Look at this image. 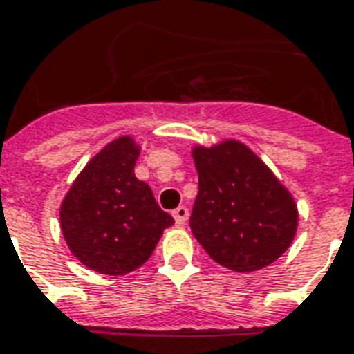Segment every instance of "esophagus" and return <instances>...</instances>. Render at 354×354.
Returning a JSON list of instances; mask_svg holds the SVG:
<instances>
[{
	"mask_svg": "<svg viewBox=\"0 0 354 354\" xmlns=\"http://www.w3.org/2000/svg\"><path fill=\"white\" fill-rule=\"evenodd\" d=\"M172 217L176 221L178 226L185 225V221L189 219V209L185 206H178L174 212H172Z\"/></svg>",
	"mask_w": 354,
	"mask_h": 354,
	"instance_id": "1",
	"label": "esophagus"
}]
</instances>
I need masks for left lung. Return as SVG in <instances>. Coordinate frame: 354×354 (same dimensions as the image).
I'll use <instances>...</instances> for the list:
<instances>
[{
    "mask_svg": "<svg viewBox=\"0 0 354 354\" xmlns=\"http://www.w3.org/2000/svg\"><path fill=\"white\" fill-rule=\"evenodd\" d=\"M193 159L198 195L189 225L209 258L236 273L279 260L295 237L299 212L271 169L234 139L195 147Z\"/></svg>",
    "mask_w": 354,
    "mask_h": 354,
    "instance_id": "left-lung-1",
    "label": "left lung"
}]
</instances>
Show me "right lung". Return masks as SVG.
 <instances>
[{"instance_id": "right-lung-1", "label": "right lung", "mask_w": 354, "mask_h": 354, "mask_svg": "<svg viewBox=\"0 0 354 354\" xmlns=\"http://www.w3.org/2000/svg\"><path fill=\"white\" fill-rule=\"evenodd\" d=\"M139 153L131 135L111 141L77 174L61 204L70 252L102 274L120 277L141 267L163 230L174 225L150 185L135 176Z\"/></svg>"}]
</instances>
